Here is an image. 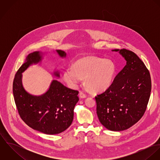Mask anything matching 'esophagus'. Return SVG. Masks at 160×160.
Listing matches in <instances>:
<instances>
[{
	"mask_svg": "<svg viewBox=\"0 0 160 160\" xmlns=\"http://www.w3.org/2000/svg\"><path fill=\"white\" fill-rule=\"evenodd\" d=\"M79 97L81 98H85L87 97V95L85 93H84L83 92H80V93H79Z\"/></svg>",
	"mask_w": 160,
	"mask_h": 160,
	"instance_id": "1",
	"label": "esophagus"
}]
</instances>
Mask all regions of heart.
<instances>
[{
  "label": "heart",
  "mask_w": 160,
  "mask_h": 160,
  "mask_svg": "<svg viewBox=\"0 0 160 160\" xmlns=\"http://www.w3.org/2000/svg\"><path fill=\"white\" fill-rule=\"evenodd\" d=\"M116 66L108 58L87 56L78 60L66 69L63 73V79L70 88L76 89L84 78L88 88L94 92L104 91L112 85Z\"/></svg>",
  "instance_id": "1"
}]
</instances>
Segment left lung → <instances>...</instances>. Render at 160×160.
Listing matches in <instances>:
<instances>
[{
    "instance_id": "8db88e82",
    "label": "left lung",
    "mask_w": 160,
    "mask_h": 160,
    "mask_svg": "<svg viewBox=\"0 0 160 160\" xmlns=\"http://www.w3.org/2000/svg\"><path fill=\"white\" fill-rule=\"evenodd\" d=\"M126 61L110 87L95 97L97 114L101 124L112 131L132 126L144 114L152 83L148 70L137 55L126 49H114Z\"/></svg>"
}]
</instances>
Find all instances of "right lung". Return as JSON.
Masks as SVG:
<instances>
[{
    "mask_svg": "<svg viewBox=\"0 0 160 160\" xmlns=\"http://www.w3.org/2000/svg\"><path fill=\"white\" fill-rule=\"evenodd\" d=\"M60 57H67L65 52L56 50ZM45 53L33 52L27 55L24 63L15 74L13 93L21 118L32 129L46 134H60L68 129L74 117V108L79 101L78 91L69 89L57 80L51 82L47 91L34 95L26 91L23 86V72L32 65L41 63ZM53 76L60 78L55 70Z\"/></svg>",
    "mask_w": 160,
    "mask_h": 160,
    "instance_id": "add662e5",
    "label": "right lung"
}]
</instances>
